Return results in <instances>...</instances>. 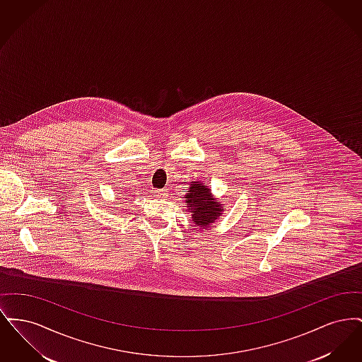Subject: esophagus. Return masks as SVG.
Here are the masks:
<instances>
[{"instance_id":"esophagus-1","label":"esophagus","mask_w":362,"mask_h":362,"mask_svg":"<svg viewBox=\"0 0 362 362\" xmlns=\"http://www.w3.org/2000/svg\"><path fill=\"white\" fill-rule=\"evenodd\" d=\"M153 194H155L156 198H158V199H165L168 197V191L167 189H157Z\"/></svg>"}]
</instances>
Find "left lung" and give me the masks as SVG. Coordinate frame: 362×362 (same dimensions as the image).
Returning a JSON list of instances; mask_svg holds the SVG:
<instances>
[{"label":"left lung","mask_w":362,"mask_h":362,"mask_svg":"<svg viewBox=\"0 0 362 362\" xmlns=\"http://www.w3.org/2000/svg\"><path fill=\"white\" fill-rule=\"evenodd\" d=\"M185 195V204L191 213V221L198 228H210L224 214L225 205L216 198L211 189L201 180H191Z\"/></svg>","instance_id":"left-lung-1"}]
</instances>
